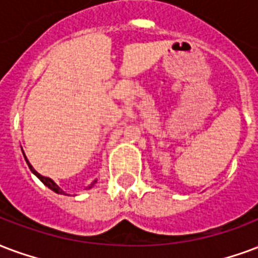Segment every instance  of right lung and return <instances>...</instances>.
Masks as SVG:
<instances>
[{"label": "right lung", "mask_w": 258, "mask_h": 258, "mask_svg": "<svg viewBox=\"0 0 258 258\" xmlns=\"http://www.w3.org/2000/svg\"><path fill=\"white\" fill-rule=\"evenodd\" d=\"M23 154H24V153H23ZM24 158H26V161H27V164H28V168H30V169H31V172L34 173V175H35V176H37L38 179H39V180H41V182L43 183V184H45V186H47V187L50 188V190H53V191H54V192H57V194H64V191H62V190H61V188L58 187V186H57L56 183H54V182H53V180H51L50 177L42 176L41 173H38L37 171H35V169H34V168H32L31 164L28 163V160H27V157H26V154H24ZM95 182H97V180H94V182L91 183V186H93V184H94ZM91 186H89V188H90Z\"/></svg>", "instance_id": "1"}]
</instances>
